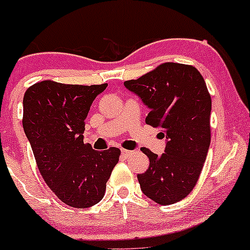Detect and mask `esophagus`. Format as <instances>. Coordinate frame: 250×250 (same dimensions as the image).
Segmentation results:
<instances>
[{"instance_id": "esophagus-1", "label": "esophagus", "mask_w": 250, "mask_h": 250, "mask_svg": "<svg viewBox=\"0 0 250 250\" xmlns=\"http://www.w3.org/2000/svg\"><path fill=\"white\" fill-rule=\"evenodd\" d=\"M121 152H122V155L125 156V157H129V156H132L133 153H134V151H130V150H125V148H122V150H121Z\"/></svg>"}]
</instances>
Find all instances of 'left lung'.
Here are the masks:
<instances>
[{"mask_svg":"<svg viewBox=\"0 0 250 250\" xmlns=\"http://www.w3.org/2000/svg\"><path fill=\"white\" fill-rule=\"evenodd\" d=\"M125 85L150 109L145 122L162 129L167 139L160 156L141 148L150 160L148 169L138 174L141 191L158 204L179 202L197 184L210 145L211 99L206 82L191 65L163 62Z\"/></svg>","mask_w":250,"mask_h":250,"instance_id":"left-lung-1","label":"left lung"}]
</instances>
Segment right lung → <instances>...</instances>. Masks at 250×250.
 I'll list each match as a JSON object with an SVG mask.
<instances>
[{"label": "right lung", "instance_id": "add662e5", "mask_svg": "<svg viewBox=\"0 0 250 250\" xmlns=\"http://www.w3.org/2000/svg\"><path fill=\"white\" fill-rule=\"evenodd\" d=\"M106 87V83L81 85L46 80L24 94L22 127L40 173L57 197L74 208L102 201L120 160V148L95 151L83 143L90 105Z\"/></svg>", "mask_w": 250, "mask_h": 250}]
</instances>
